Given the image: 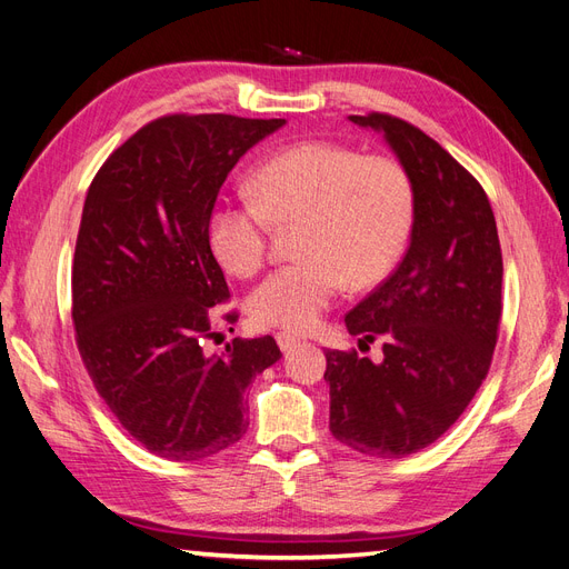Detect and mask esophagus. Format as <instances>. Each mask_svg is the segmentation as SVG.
Returning a JSON list of instances; mask_svg holds the SVG:
<instances>
[{
  "instance_id": "obj_1",
  "label": "esophagus",
  "mask_w": 569,
  "mask_h": 569,
  "mask_svg": "<svg viewBox=\"0 0 569 569\" xmlns=\"http://www.w3.org/2000/svg\"><path fill=\"white\" fill-rule=\"evenodd\" d=\"M274 339H278V347L287 353V351H291V349H295L297 347V343L301 341V339H297V337H291V335H284V332H280L278 337H274Z\"/></svg>"
}]
</instances>
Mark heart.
Listing matches in <instances>:
<instances>
[{"label":"heart","instance_id":"b5f03b06","mask_svg":"<svg viewBox=\"0 0 569 569\" xmlns=\"http://www.w3.org/2000/svg\"><path fill=\"white\" fill-rule=\"evenodd\" d=\"M247 201H220L209 216L216 261L249 278L266 261L270 226L291 232L299 261L253 287L251 320L308 332L341 289L372 287L399 261L416 220V192L401 163L360 157L332 142H299L258 166Z\"/></svg>","mask_w":569,"mask_h":569}]
</instances>
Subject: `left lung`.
<instances>
[{"instance_id":"1","label":"left lung","mask_w":569,"mask_h":569,"mask_svg":"<svg viewBox=\"0 0 569 569\" xmlns=\"http://www.w3.org/2000/svg\"><path fill=\"white\" fill-rule=\"evenodd\" d=\"M385 134L416 192L410 247L389 278L347 313L385 358L327 349L330 432L375 458L422 451L485 382L501 322L503 258L481 184L420 128L389 113L349 116Z\"/></svg>"}]
</instances>
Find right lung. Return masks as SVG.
<instances>
[{
  "mask_svg": "<svg viewBox=\"0 0 569 569\" xmlns=\"http://www.w3.org/2000/svg\"><path fill=\"white\" fill-rule=\"evenodd\" d=\"M284 118L163 116L94 176L73 258L76 341L101 399L147 451L209 458L244 437V391L282 358L272 337L206 353L230 297L209 216L234 163ZM228 313V320H234Z\"/></svg>",
  "mask_w": 569,
  "mask_h": 569,
  "instance_id": "right-lung-1",
  "label": "right lung"
}]
</instances>
